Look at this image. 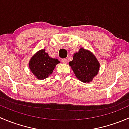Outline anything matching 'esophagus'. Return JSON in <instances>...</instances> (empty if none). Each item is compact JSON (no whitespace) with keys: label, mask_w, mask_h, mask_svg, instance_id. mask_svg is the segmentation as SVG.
<instances>
[{"label":"esophagus","mask_w":129,"mask_h":129,"mask_svg":"<svg viewBox=\"0 0 129 129\" xmlns=\"http://www.w3.org/2000/svg\"><path fill=\"white\" fill-rule=\"evenodd\" d=\"M62 62L64 63H67V59H66V58H62Z\"/></svg>","instance_id":"34e87169"}]
</instances>
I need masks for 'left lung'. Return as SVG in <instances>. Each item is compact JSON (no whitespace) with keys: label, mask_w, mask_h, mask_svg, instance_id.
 Here are the masks:
<instances>
[{"label":"left lung","mask_w":129,"mask_h":129,"mask_svg":"<svg viewBox=\"0 0 129 129\" xmlns=\"http://www.w3.org/2000/svg\"><path fill=\"white\" fill-rule=\"evenodd\" d=\"M69 66L79 80L84 83H89L97 75L100 63L95 56L89 50L80 48L75 53Z\"/></svg>","instance_id":"1"}]
</instances>
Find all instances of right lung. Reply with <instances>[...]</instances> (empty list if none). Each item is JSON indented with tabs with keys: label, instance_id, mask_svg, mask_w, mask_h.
<instances>
[{
	"label": "right lung",
	"instance_id": "1",
	"mask_svg": "<svg viewBox=\"0 0 129 129\" xmlns=\"http://www.w3.org/2000/svg\"><path fill=\"white\" fill-rule=\"evenodd\" d=\"M58 59L51 58L45 49H42L33 55L29 61V68L37 79L43 80L52 74L57 63Z\"/></svg>",
	"mask_w": 129,
	"mask_h": 129
}]
</instances>
